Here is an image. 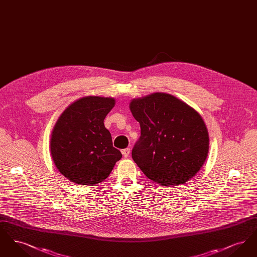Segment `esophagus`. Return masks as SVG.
I'll return each instance as SVG.
<instances>
[{
    "label": "esophagus",
    "mask_w": 257,
    "mask_h": 257,
    "mask_svg": "<svg viewBox=\"0 0 257 257\" xmlns=\"http://www.w3.org/2000/svg\"><path fill=\"white\" fill-rule=\"evenodd\" d=\"M121 152H122V155L124 156V158H127V157H129V155H130V148H125V149H123Z\"/></svg>",
    "instance_id": "esophagus-1"
}]
</instances>
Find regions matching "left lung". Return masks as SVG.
<instances>
[{
	"mask_svg": "<svg viewBox=\"0 0 257 257\" xmlns=\"http://www.w3.org/2000/svg\"><path fill=\"white\" fill-rule=\"evenodd\" d=\"M129 108L141 126L132 158L145 175L162 186L193 178L209 151V135L201 115L164 92L133 99Z\"/></svg>",
	"mask_w": 257,
	"mask_h": 257,
	"instance_id": "1",
	"label": "left lung"
}]
</instances>
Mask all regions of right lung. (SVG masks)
Instances as JSON below:
<instances>
[{
	"label": "right lung",
	"mask_w": 257,
	"mask_h": 257,
	"mask_svg": "<svg viewBox=\"0 0 257 257\" xmlns=\"http://www.w3.org/2000/svg\"><path fill=\"white\" fill-rule=\"evenodd\" d=\"M111 97L86 96L70 104L55 124L50 140L52 159L71 182L92 186L105 180L121 152L112 147L104 119L114 107Z\"/></svg>",
	"instance_id": "1"
}]
</instances>
